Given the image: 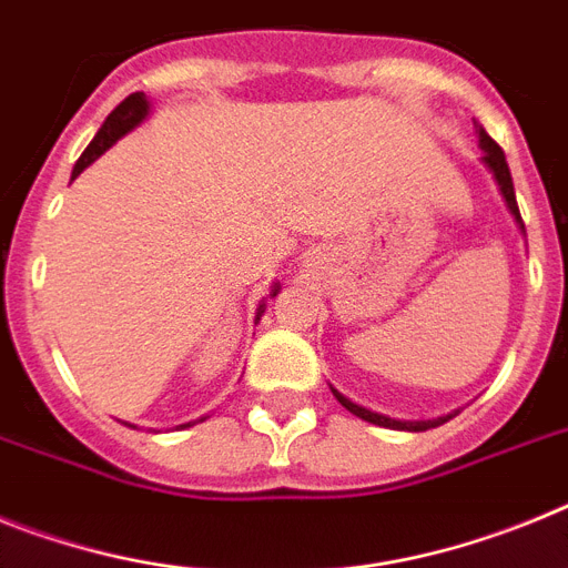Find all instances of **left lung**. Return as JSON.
Listing matches in <instances>:
<instances>
[{
	"instance_id": "1",
	"label": "left lung",
	"mask_w": 568,
	"mask_h": 568,
	"mask_svg": "<svg viewBox=\"0 0 568 568\" xmlns=\"http://www.w3.org/2000/svg\"><path fill=\"white\" fill-rule=\"evenodd\" d=\"M478 128V139H480V150H484V162L489 164L491 175H495V182H498L500 193H504L506 199V207H509V213L515 215V222L520 224V230H524V219H520V210H518V199H515V187H511V173H509V164H506V155L504 150H500V144L491 139L489 133H486L480 124H475ZM526 233V230H524ZM333 395L338 398L341 406H346L349 413L358 415V418L369 420V424H378V426H386V429H409V433H424V429H433V426L444 424L446 418H438V420H393L386 418V415H378V413H369V409H364V406L353 404L349 398H344V395L338 393V389H333Z\"/></svg>"
}]
</instances>
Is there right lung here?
<instances>
[{
    "label": "right lung",
    "mask_w": 568,
    "mask_h": 568,
    "mask_svg": "<svg viewBox=\"0 0 568 568\" xmlns=\"http://www.w3.org/2000/svg\"><path fill=\"white\" fill-rule=\"evenodd\" d=\"M144 115H148V99H144V93H130V97L124 99V102L119 104V108H115L108 119H104V124H102V130L97 133V139H93V142L88 144V150L79 155L77 168H73V179H77V175L82 173L90 162H97L99 155H102L104 150L115 142V139H122L128 130H133L135 124L142 122Z\"/></svg>",
    "instance_id": "right-lung-1"
}]
</instances>
